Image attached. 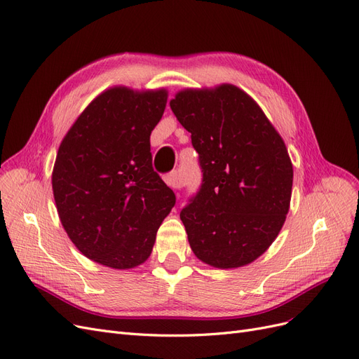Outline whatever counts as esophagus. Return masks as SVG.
Segmentation results:
<instances>
[{"mask_svg":"<svg viewBox=\"0 0 359 359\" xmlns=\"http://www.w3.org/2000/svg\"><path fill=\"white\" fill-rule=\"evenodd\" d=\"M165 182L168 184L170 189H175V190L182 187V181H181V178H180V175H178L177 172H170L169 175H166L165 177Z\"/></svg>","mask_w":359,"mask_h":359,"instance_id":"obj_1","label":"esophagus"}]
</instances>
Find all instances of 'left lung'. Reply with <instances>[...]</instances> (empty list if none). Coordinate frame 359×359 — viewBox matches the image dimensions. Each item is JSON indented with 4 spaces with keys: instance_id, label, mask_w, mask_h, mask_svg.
Listing matches in <instances>:
<instances>
[{
    "instance_id": "left-lung-1",
    "label": "left lung",
    "mask_w": 359,
    "mask_h": 359,
    "mask_svg": "<svg viewBox=\"0 0 359 359\" xmlns=\"http://www.w3.org/2000/svg\"><path fill=\"white\" fill-rule=\"evenodd\" d=\"M169 104L191 133L203 172L180 214L193 253L220 269L252 264L289 212L293 168L285 140L252 97L231 83L182 90Z\"/></svg>"
}]
</instances>
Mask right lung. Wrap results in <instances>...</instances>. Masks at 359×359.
Instances as JSON below:
<instances>
[{"mask_svg": "<svg viewBox=\"0 0 359 359\" xmlns=\"http://www.w3.org/2000/svg\"><path fill=\"white\" fill-rule=\"evenodd\" d=\"M166 103L165 88L112 86L85 107L58 148L52 190L60 220L97 264H144L175 205V193L153 169L149 145Z\"/></svg>", "mask_w": 359, "mask_h": 359, "instance_id": "1", "label": "right lung"}]
</instances>
